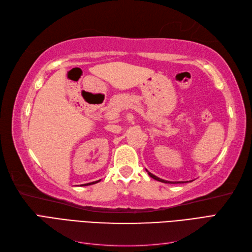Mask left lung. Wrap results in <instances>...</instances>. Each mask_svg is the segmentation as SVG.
<instances>
[{"label": "left lung", "mask_w": 252, "mask_h": 252, "mask_svg": "<svg viewBox=\"0 0 252 252\" xmlns=\"http://www.w3.org/2000/svg\"><path fill=\"white\" fill-rule=\"evenodd\" d=\"M147 172H148V174L150 175V177L152 178V179H155V180H157V181H158V182H162V183H166V184H181V183H185V182H170V181H166V180H162V179H159V178H158V177H156L155 174H152V173H150L148 170H146Z\"/></svg>", "instance_id": "left-lung-1"}]
</instances>
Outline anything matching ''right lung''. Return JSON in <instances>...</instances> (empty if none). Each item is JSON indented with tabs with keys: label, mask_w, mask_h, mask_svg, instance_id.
Returning a JSON list of instances; mask_svg holds the SVG:
<instances>
[{
	"label": "right lung",
	"mask_w": 252,
	"mask_h": 252,
	"mask_svg": "<svg viewBox=\"0 0 252 252\" xmlns=\"http://www.w3.org/2000/svg\"><path fill=\"white\" fill-rule=\"evenodd\" d=\"M97 182H100V180H98V181H95V182H93V183H87V184H84V185H82V186H88V185H93V184H95V183H97Z\"/></svg>",
	"instance_id": "obj_1"
}]
</instances>
